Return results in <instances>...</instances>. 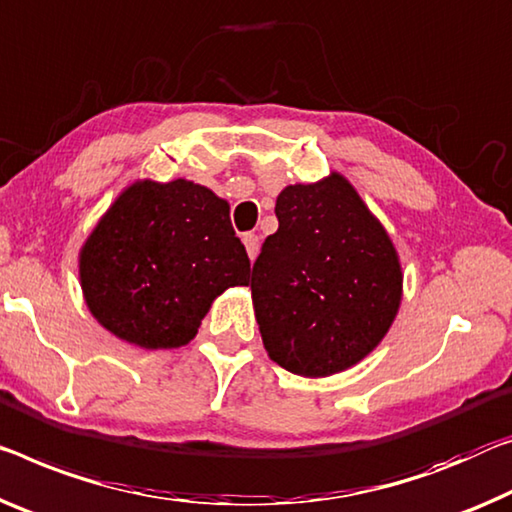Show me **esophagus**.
Instances as JSON below:
<instances>
[{"label": "esophagus", "instance_id": "esophagus-1", "mask_svg": "<svg viewBox=\"0 0 512 512\" xmlns=\"http://www.w3.org/2000/svg\"><path fill=\"white\" fill-rule=\"evenodd\" d=\"M247 247V254H249V261H256L258 256V247H261V242H258V235L256 233H245V238H242Z\"/></svg>", "mask_w": 512, "mask_h": 512}]
</instances>
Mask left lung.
Masks as SVG:
<instances>
[{"label": "left lung", "mask_w": 512, "mask_h": 512, "mask_svg": "<svg viewBox=\"0 0 512 512\" xmlns=\"http://www.w3.org/2000/svg\"><path fill=\"white\" fill-rule=\"evenodd\" d=\"M251 270V300L272 361L304 377L355 366L396 318L403 272L384 226L341 174L288 185Z\"/></svg>", "instance_id": "8db88e82"}]
</instances>
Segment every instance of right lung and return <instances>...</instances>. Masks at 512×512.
Listing matches in <instances>:
<instances>
[{"label": "right lung", "instance_id": "1", "mask_svg": "<svg viewBox=\"0 0 512 512\" xmlns=\"http://www.w3.org/2000/svg\"><path fill=\"white\" fill-rule=\"evenodd\" d=\"M247 274L229 203L183 178L130 185L80 251L93 318L146 350L190 343L212 300Z\"/></svg>", "mask_w": 512, "mask_h": 512}]
</instances>
